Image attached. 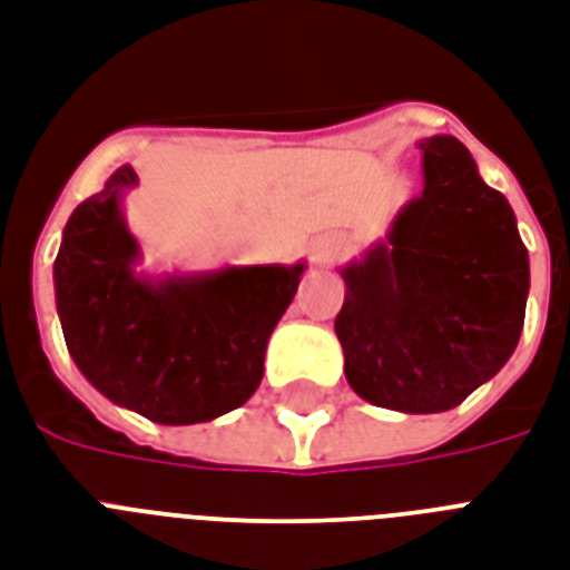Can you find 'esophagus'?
<instances>
[{
	"label": "esophagus",
	"instance_id": "1",
	"mask_svg": "<svg viewBox=\"0 0 570 570\" xmlns=\"http://www.w3.org/2000/svg\"><path fill=\"white\" fill-rule=\"evenodd\" d=\"M345 252H348V239L342 237V234H336V230L313 239V254H316V261L322 263L336 261V257H342Z\"/></svg>",
	"mask_w": 570,
	"mask_h": 570
}]
</instances>
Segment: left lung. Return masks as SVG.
<instances>
[{"instance_id": "1", "label": "left lung", "mask_w": 570, "mask_h": 570, "mask_svg": "<svg viewBox=\"0 0 570 570\" xmlns=\"http://www.w3.org/2000/svg\"><path fill=\"white\" fill-rule=\"evenodd\" d=\"M424 189L386 237L345 263L333 331L348 386L395 413H445L501 372L518 345L530 257L510 202L451 134L419 142Z\"/></svg>"}]
</instances>
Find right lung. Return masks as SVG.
Instances as JSON below:
<instances>
[{"label":"right lung","mask_w":570,"mask_h":570,"mask_svg":"<svg viewBox=\"0 0 570 570\" xmlns=\"http://www.w3.org/2000/svg\"><path fill=\"white\" fill-rule=\"evenodd\" d=\"M131 164L72 210L55 257V307L69 357L101 395L157 424H198L243 406L307 263L140 269L125 219Z\"/></svg>","instance_id":"1"}]
</instances>
